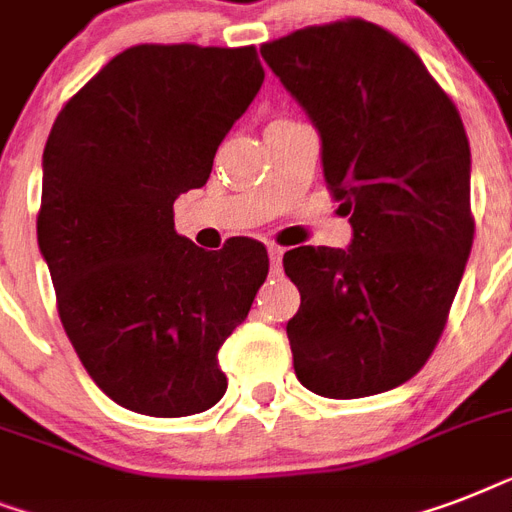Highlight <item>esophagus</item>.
Masks as SVG:
<instances>
[{
  "instance_id": "1",
  "label": "esophagus",
  "mask_w": 512,
  "mask_h": 512,
  "mask_svg": "<svg viewBox=\"0 0 512 512\" xmlns=\"http://www.w3.org/2000/svg\"><path fill=\"white\" fill-rule=\"evenodd\" d=\"M268 257H271V271L279 273L281 271V260H284V249L276 247V244H271V247H268Z\"/></svg>"
}]
</instances>
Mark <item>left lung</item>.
Segmentation results:
<instances>
[{"instance_id":"obj_1","label":"left lung","mask_w":512,"mask_h":512,"mask_svg":"<svg viewBox=\"0 0 512 512\" xmlns=\"http://www.w3.org/2000/svg\"><path fill=\"white\" fill-rule=\"evenodd\" d=\"M260 55L319 132L353 228L345 249L284 255L300 289L297 380L327 398L398 388L436 348L473 247L460 114L412 47L366 20L303 28Z\"/></svg>"}]
</instances>
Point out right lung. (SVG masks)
I'll return each instance as SVG.
<instances>
[{"instance_id": "obj_1", "label": "right lung", "mask_w": 512, "mask_h": 512, "mask_svg": "<svg viewBox=\"0 0 512 512\" xmlns=\"http://www.w3.org/2000/svg\"><path fill=\"white\" fill-rule=\"evenodd\" d=\"M263 79L255 47L138 44L52 124L39 252L76 356L130 412L188 417L225 396L217 350L247 319L268 252L255 239L204 252L172 207L207 183Z\"/></svg>"}]
</instances>
